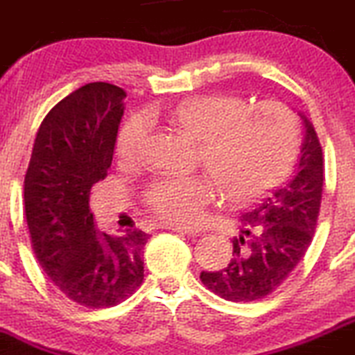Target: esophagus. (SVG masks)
<instances>
[{
	"label": "esophagus",
	"instance_id": "obj_1",
	"mask_svg": "<svg viewBox=\"0 0 355 355\" xmlns=\"http://www.w3.org/2000/svg\"><path fill=\"white\" fill-rule=\"evenodd\" d=\"M159 229H170L175 230V232L187 234V236H199L201 234V229H192V227H182V225H171V223H159Z\"/></svg>",
	"mask_w": 355,
	"mask_h": 355
}]
</instances>
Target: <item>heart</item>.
<instances>
[{"label": "heart", "mask_w": 355, "mask_h": 355, "mask_svg": "<svg viewBox=\"0 0 355 355\" xmlns=\"http://www.w3.org/2000/svg\"><path fill=\"white\" fill-rule=\"evenodd\" d=\"M168 118L198 142V161L230 205L257 201L290 173L302 144L293 109L279 101L250 102L236 95H198L178 102ZM153 116L133 112L119 128L116 153L125 161L146 154ZM215 199L206 175H163L144 187L146 208L166 223L192 225Z\"/></svg>", "instance_id": "heart-1"}]
</instances>
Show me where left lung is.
<instances>
[{"instance_id": "1", "label": "left lung", "mask_w": 355, "mask_h": 355, "mask_svg": "<svg viewBox=\"0 0 355 355\" xmlns=\"http://www.w3.org/2000/svg\"><path fill=\"white\" fill-rule=\"evenodd\" d=\"M305 119V118H304ZM297 170L284 185L241 216L232 258L222 270H202L209 291L229 302H254L276 291L309 250L318 227L324 156L314 126L305 119Z\"/></svg>"}]
</instances>
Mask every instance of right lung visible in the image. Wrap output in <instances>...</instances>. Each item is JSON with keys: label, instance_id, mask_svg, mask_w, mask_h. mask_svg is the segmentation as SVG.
<instances>
[{"label": "right lung", "instance_id": "obj_1", "mask_svg": "<svg viewBox=\"0 0 355 355\" xmlns=\"http://www.w3.org/2000/svg\"><path fill=\"white\" fill-rule=\"evenodd\" d=\"M125 97L119 86L97 81L62 98L37 130L24 177L36 260L69 300L88 309L114 307L144 283L149 234H101L88 208L111 168Z\"/></svg>", "mask_w": 355, "mask_h": 355}]
</instances>
